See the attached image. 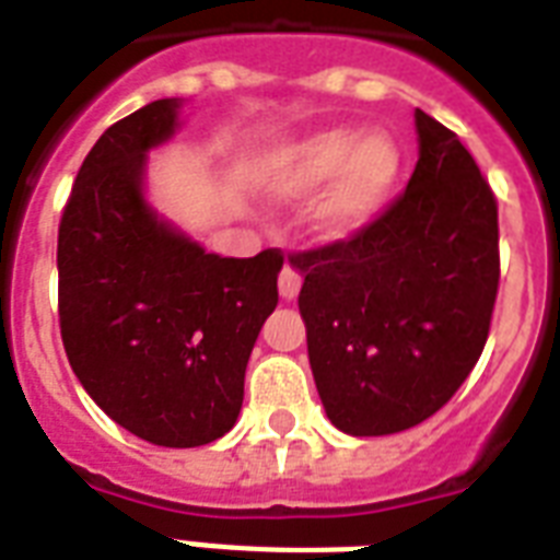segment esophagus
Returning a JSON list of instances; mask_svg holds the SVG:
<instances>
[{
  "instance_id": "34e87169",
  "label": "esophagus",
  "mask_w": 560,
  "mask_h": 560,
  "mask_svg": "<svg viewBox=\"0 0 560 560\" xmlns=\"http://www.w3.org/2000/svg\"><path fill=\"white\" fill-rule=\"evenodd\" d=\"M299 290H302V272H299V267H293V264H284V267H281V272H279L281 299L293 302V299L299 296Z\"/></svg>"
}]
</instances>
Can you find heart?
Listing matches in <instances>:
<instances>
[{
    "mask_svg": "<svg viewBox=\"0 0 560 560\" xmlns=\"http://www.w3.org/2000/svg\"><path fill=\"white\" fill-rule=\"evenodd\" d=\"M398 177L400 153L381 130L319 133L284 148L267 168V183L281 197H302L331 179L319 202V226L334 237L372 223L389 202Z\"/></svg>",
    "mask_w": 560,
    "mask_h": 560,
    "instance_id": "b5f03b06",
    "label": "heart"
}]
</instances>
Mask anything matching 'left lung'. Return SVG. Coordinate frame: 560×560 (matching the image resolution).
Segmentation results:
<instances>
[{
	"instance_id": "1",
	"label": "left lung",
	"mask_w": 560,
	"mask_h": 560,
	"mask_svg": "<svg viewBox=\"0 0 560 560\" xmlns=\"http://www.w3.org/2000/svg\"><path fill=\"white\" fill-rule=\"evenodd\" d=\"M407 191L351 237L290 253L307 358L334 427L389 435L456 395L500 288L497 197L459 136L416 109Z\"/></svg>"
}]
</instances>
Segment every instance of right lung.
<instances>
[{
  "label": "right lung",
  "instance_id": "obj_1",
  "mask_svg": "<svg viewBox=\"0 0 560 560\" xmlns=\"http://www.w3.org/2000/svg\"><path fill=\"white\" fill-rule=\"evenodd\" d=\"M177 107L136 109L86 153L57 229V314L69 366L116 424L200 447L235 427L284 255L220 258L144 202V153L174 133Z\"/></svg>",
  "mask_w": 560,
  "mask_h": 560
}]
</instances>
